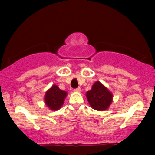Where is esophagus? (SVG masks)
<instances>
[{"mask_svg": "<svg viewBox=\"0 0 155 155\" xmlns=\"http://www.w3.org/2000/svg\"><path fill=\"white\" fill-rule=\"evenodd\" d=\"M81 91V88H80V87H78V88H76V89H74V92H80Z\"/></svg>", "mask_w": 155, "mask_h": 155, "instance_id": "34e87169", "label": "esophagus"}]
</instances>
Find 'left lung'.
Listing matches in <instances>:
<instances>
[{
	"instance_id": "obj_1",
	"label": "left lung",
	"mask_w": 155,
	"mask_h": 155,
	"mask_svg": "<svg viewBox=\"0 0 155 155\" xmlns=\"http://www.w3.org/2000/svg\"><path fill=\"white\" fill-rule=\"evenodd\" d=\"M89 104L96 111L107 110L113 102V94L99 81H95L92 89L86 92Z\"/></svg>"
}]
</instances>
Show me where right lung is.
<instances>
[{
    "label": "right lung",
    "instance_id": "1",
    "mask_svg": "<svg viewBox=\"0 0 155 155\" xmlns=\"http://www.w3.org/2000/svg\"><path fill=\"white\" fill-rule=\"evenodd\" d=\"M67 95V92L60 90L56 84H53L46 92L44 95V102L49 109L57 111L63 106Z\"/></svg>",
    "mask_w": 155,
    "mask_h": 155
}]
</instances>
